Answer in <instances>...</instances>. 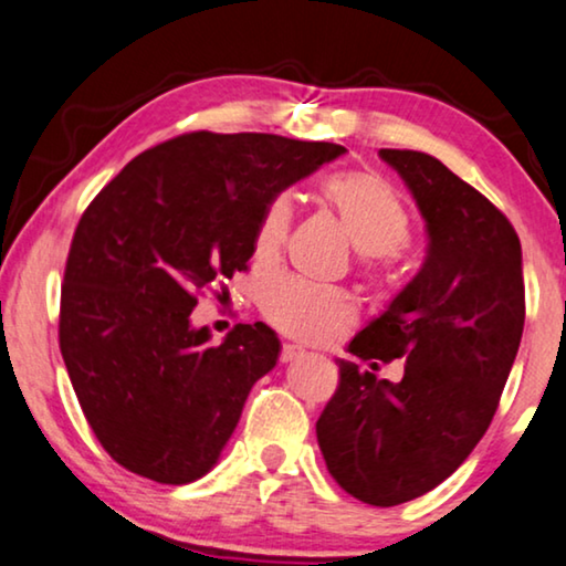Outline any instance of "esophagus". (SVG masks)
Returning <instances> with one entry per match:
<instances>
[{
    "label": "esophagus",
    "mask_w": 566,
    "mask_h": 566,
    "mask_svg": "<svg viewBox=\"0 0 566 566\" xmlns=\"http://www.w3.org/2000/svg\"><path fill=\"white\" fill-rule=\"evenodd\" d=\"M306 357V349H301L298 344H283L281 349V359L283 363H296V359Z\"/></svg>",
    "instance_id": "34e87169"
}]
</instances>
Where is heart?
I'll return each mask as SVG.
<instances>
[{
	"instance_id": "1",
	"label": "heart",
	"mask_w": 566,
	"mask_h": 566,
	"mask_svg": "<svg viewBox=\"0 0 566 566\" xmlns=\"http://www.w3.org/2000/svg\"><path fill=\"white\" fill-rule=\"evenodd\" d=\"M322 191L363 258H396L408 248L413 232L411 214L385 178L363 170H344L326 178ZM291 222L293 196L289 191L270 196L252 237V250L260 263H273L281 255ZM260 311L277 332L311 344L339 337L357 316L349 293L298 277L268 281L260 291Z\"/></svg>"
}]
</instances>
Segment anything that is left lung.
<instances>
[{"label":"left lung","mask_w":566,"mask_h":566,"mask_svg":"<svg viewBox=\"0 0 566 566\" xmlns=\"http://www.w3.org/2000/svg\"><path fill=\"white\" fill-rule=\"evenodd\" d=\"M380 158L416 199L429 248L413 281L347 349L406 357L403 380L337 359L339 385L316 439L342 490L390 507L444 482L488 431L518 355L526 291L521 240L503 211L431 155Z\"/></svg>","instance_id":"1"}]
</instances>
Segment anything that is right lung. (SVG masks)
<instances>
[{"instance_id": "1", "label": "right lung", "mask_w": 566, "mask_h": 566, "mask_svg": "<svg viewBox=\"0 0 566 566\" xmlns=\"http://www.w3.org/2000/svg\"><path fill=\"white\" fill-rule=\"evenodd\" d=\"M281 135L191 133L137 155L88 203L61 289V355L88 426L125 470L186 485L219 462L281 339L196 329V293L248 270L270 196L344 155Z\"/></svg>"}]
</instances>
